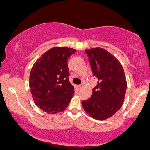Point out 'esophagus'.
<instances>
[{
    "label": "esophagus",
    "mask_w": 150,
    "mask_h": 150,
    "mask_svg": "<svg viewBox=\"0 0 150 150\" xmlns=\"http://www.w3.org/2000/svg\"><path fill=\"white\" fill-rule=\"evenodd\" d=\"M83 83H81V85H79V86H77V87H78V89H80L83 88Z\"/></svg>",
    "instance_id": "obj_1"
}]
</instances>
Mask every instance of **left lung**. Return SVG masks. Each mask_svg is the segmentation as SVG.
<instances>
[{
    "mask_svg": "<svg viewBox=\"0 0 150 150\" xmlns=\"http://www.w3.org/2000/svg\"><path fill=\"white\" fill-rule=\"evenodd\" d=\"M93 75L98 79L92 95L83 100L85 111L97 120L111 117L123 104L127 81L117 58L102 48L86 50Z\"/></svg>",
    "mask_w": 150,
    "mask_h": 150,
    "instance_id": "obj_1",
    "label": "left lung"
}]
</instances>
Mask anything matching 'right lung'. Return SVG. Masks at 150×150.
Segmentation results:
<instances>
[{
    "instance_id": "1",
    "label": "right lung",
    "mask_w": 150,
    "mask_h": 150,
    "mask_svg": "<svg viewBox=\"0 0 150 150\" xmlns=\"http://www.w3.org/2000/svg\"><path fill=\"white\" fill-rule=\"evenodd\" d=\"M75 50L54 47L35 62L30 75V88L35 104L48 114L64 111L74 94L69 80L68 59Z\"/></svg>"
}]
</instances>
